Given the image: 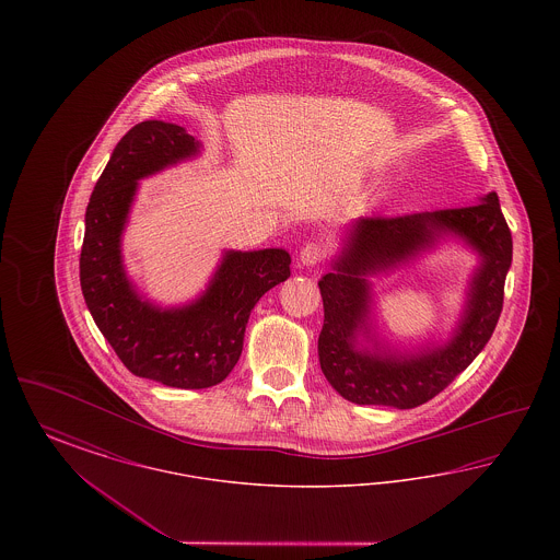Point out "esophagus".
<instances>
[{
    "label": "esophagus",
    "instance_id": "1",
    "mask_svg": "<svg viewBox=\"0 0 560 560\" xmlns=\"http://www.w3.org/2000/svg\"><path fill=\"white\" fill-rule=\"evenodd\" d=\"M327 258V247L319 241H308L302 249H300V262L304 267H315Z\"/></svg>",
    "mask_w": 560,
    "mask_h": 560
}]
</instances>
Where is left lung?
Returning a JSON list of instances; mask_svg holds the SVG:
<instances>
[{
  "label": "left lung",
  "instance_id": "obj_1",
  "mask_svg": "<svg viewBox=\"0 0 560 560\" xmlns=\"http://www.w3.org/2000/svg\"><path fill=\"white\" fill-rule=\"evenodd\" d=\"M450 232L468 240L483 256L465 319L453 340L445 348L411 358L357 351L353 338L359 328H365L369 307V287L362 275L399 264ZM510 262L512 235L495 192L466 208L359 218L334 272L319 281L325 313L320 372L345 399L359 405L411 409L436 397L489 342L502 313Z\"/></svg>",
  "mask_w": 560,
  "mask_h": 560
}]
</instances>
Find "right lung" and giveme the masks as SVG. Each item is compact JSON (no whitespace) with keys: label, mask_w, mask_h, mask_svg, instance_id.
<instances>
[{"label":"right lung","mask_w":560,"mask_h":560,"mask_svg":"<svg viewBox=\"0 0 560 560\" xmlns=\"http://www.w3.org/2000/svg\"><path fill=\"white\" fill-rule=\"evenodd\" d=\"M197 149L176 124H136L92 190L80 256L85 304L121 363L138 377L190 390L215 386L233 372L252 308L292 275L285 249L229 252L208 292L190 306L161 311L136 295L121 265V231L138 180Z\"/></svg>","instance_id":"right-lung-1"}]
</instances>
